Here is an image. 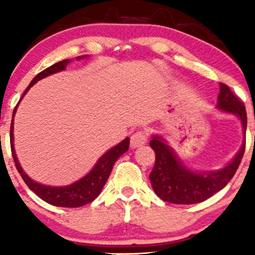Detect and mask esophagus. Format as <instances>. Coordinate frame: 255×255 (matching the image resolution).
<instances>
[{
	"label": "esophagus",
	"mask_w": 255,
	"mask_h": 255,
	"mask_svg": "<svg viewBox=\"0 0 255 255\" xmlns=\"http://www.w3.org/2000/svg\"><path fill=\"white\" fill-rule=\"evenodd\" d=\"M146 142H147V136H146V134L141 130L135 131V133L130 136V146L133 148L140 147V146L145 145Z\"/></svg>",
	"instance_id": "34e87169"
}]
</instances>
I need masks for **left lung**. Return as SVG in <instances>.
<instances>
[{"label":"left lung","mask_w":255,"mask_h":255,"mask_svg":"<svg viewBox=\"0 0 255 255\" xmlns=\"http://www.w3.org/2000/svg\"><path fill=\"white\" fill-rule=\"evenodd\" d=\"M217 109L238 116L241 121L244 141L230 163L218 170H192L181 162L174 148L160 135H152L150 146L156 153V162L150 174L152 188L163 201L191 205L205 201L223 189L235 175L245 153L247 114L244 103L227 85L219 84Z\"/></svg>","instance_id":"left-lung-1"}]
</instances>
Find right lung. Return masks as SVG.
I'll return each mask as SVG.
<instances>
[{
    "instance_id": "1",
    "label": "right lung",
    "mask_w": 255,
    "mask_h": 255,
    "mask_svg": "<svg viewBox=\"0 0 255 255\" xmlns=\"http://www.w3.org/2000/svg\"><path fill=\"white\" fill-rule=\"evenodd\" d=\"M87 55L84 56H78L77 60H81V58H86ZM72 60H63L60 62L52 64L49 68L44 69L43 72H40L39 74H37L33 78V80L31 81L28 85L27 89L25 90L24 95H22L21 99L24 98L28 90L33 86L37 81L42 80V79L49 77V75L55 74V73L62 72L66 69L67 64L71 62ZM20 99V101H21ZM19 101V103H20ZM17 103V105H19ZM17 105L15 109L13 111V119H11V125H10V148H11V154H13L14 163L19 171V174L21 175L22 180L25 181V183L27 184L28 188L32 192H34L40 199H43L45 203L54 205V206L58 207H80L84 205L91 203V201L95 200L96 198L101 194L102 189H103L104 184L107 183L108 178H109L111 170H113V166L115 164L116 160L119 159L122 154L126 153L129 148V137H126L125 140H122L121 142H119L118 145L111 147L110 150H108L102 156L96 163V165L93 166L92 170L89 174L85 175L84 177H81L80 180L75 181L68 186H61V187H52V186H45L37 181L32 180L27 174L24 171V169L20 165L19 160H17L15 148H14V134H13V125H14V115H15Z\"/></svg>"
}]
</instances>
